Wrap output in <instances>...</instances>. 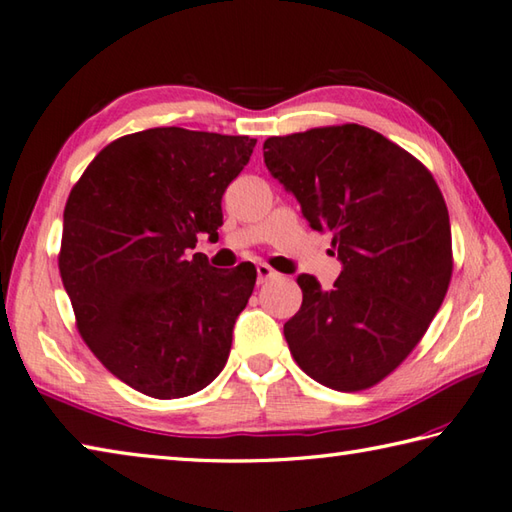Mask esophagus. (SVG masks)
Instances as JSON below:
<instances>
[{
    "label": "esophagus",
    "instance_id": "esophagus-1",
    "mask_svg": "<svg viewBox=\"0 0 512 512\" xmlns=\"http://www.w3.org/2000/svg\"><path fill=\"white\" fill-rule=\"evenodd\" d=\"M275 277H277V273L273 271L271 266H268V264H257V282L259 284L271 282V280H275Z\"/></svg>",
    "mask_w": 512,
    "mask_h": 512
}]
</instances>
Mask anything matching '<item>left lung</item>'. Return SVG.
I'll return each instance as SVG.
<instances>
[{
	"mask_svg": "<svg viewBox=\"0 0 512 512\" xmlns=\"http://www.w3.org/2000/svg\"><path fill=\"white\" fill-rule=\"evenodd\" d=\"M264 163L309 226L331 232L342 264L329 291L297 275L288 349L338 392L376 385L410 356L448 293L452 232L439 185L410 152L353 123L266 138Z\"/></svg>",
	"mask_w": 512,
	"mask_h": 512,
	"instance_id": "obj_1",
	"label": "left lung"
}]
</instances>
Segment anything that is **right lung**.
<instances>
[{
	"instance_id": "1",
	"label": "right lung",
	"mask_w": 512,
	"mask_h": 512,
	"mask_svg": "<svg viewBox=\"0 0 512 512\" xmlns=\"http://www.w3.org/2000/svg\"><path fill=\"white\" fill-rule=\"evenodd\" d=\"M255 138L154 127L109 143L73 185L60 275L78 331L111 374L152 398L199 392L224 369L253 293L250 262L217 271L199 235Z\"/></svg>"
}]
</instances>
